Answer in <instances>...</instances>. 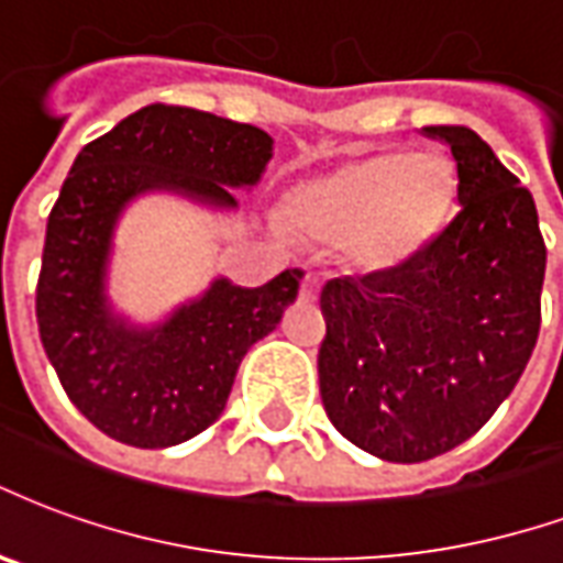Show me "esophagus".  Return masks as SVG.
Returning <instances> with one entry per match:
<instances>
[{
	"mask_svg": "<svg viewBox=\"0 0 563 563\" xmlns=\"http://www.w3.org/2000/svg\"><path fill=\"white\" fill-rule=\"evenodd\" d=\"M319 289H322V286H319V277H316V274H307V277L301 280L303 301H316V298H319Z\"/></svg>",
	"mask_w": 563,
	"mask_h": 563,
	"instance_id": "34e87169",
	"label": "esophagus"
}]
</instances>
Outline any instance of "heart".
Here are the masks:
<instances>
[{
    "instance_id": "1",
    "label": "heart",
    "mask_w": 563,
    "mask_h": 563,
    "mask_svg": "<svg viewBox=\"0 0 563 563\" xmlns=\"http://www.w3.org/2000/svg\"><path fill=\"white\" fill-rule=\"evenodd\" d=\"M453 202L456 176L448 157L382 152L295 185L283 218L303 239L343 247L355 268L385 274L439 239Z\"/></svg>"
}]
</instances>
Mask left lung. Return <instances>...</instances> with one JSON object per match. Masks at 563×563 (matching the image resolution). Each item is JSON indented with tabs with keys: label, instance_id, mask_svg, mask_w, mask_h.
Instances as JSON below:
<instances>
[{
	"label": "left lung",
	"instance_id": "1",
	"mask_svg": "<svg viewBox=\"0 0 563 563\" xmlns=\"http://www.w3.org/2000/svg\"><path fill=\"white\" fill-rule=\"evenodd\" d=\"M456 161L460 214L385 274L322 289L319 390L361 451L423 462L472 439L510 397L540 334L547 244L534 197L472 128H423Z\"/></svg>",
	"mask_w": 563,
	"mask_h": 563
}]
</instances>
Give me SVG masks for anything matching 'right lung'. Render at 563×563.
<instances>
[{
    "instance_id": "add662e5",
    "label": "right lung",
    "mask_w": 563,
    "mask_h": 563,
    "mask_svg": "<svg viewBox=\"0 0 563 563\" xmlns=\"http://www.w3.org/2000/svg\"><path fill=\"white\" fill-rule=\"evenodd\" d=\"M268 133L190 107L152 103L82 145L47 220L35 313L41 343L68 399L110 439L173 448L227 409L241 357L280 324L303 271L260 289L227 277L152 328L128 322L107 298L112 232L128 202L169 190L235 208L229 187L265 173Z\"/></svg>"
}]
</instances>
